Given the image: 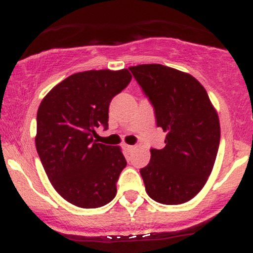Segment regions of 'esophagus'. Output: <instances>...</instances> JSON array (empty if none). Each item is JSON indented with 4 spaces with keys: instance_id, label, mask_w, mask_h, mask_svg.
I'll use <instances>...</instances> for the list:
<instances>
[{
    "instance_id": "34e87169",
    "label": "esophagus",
    "mask_w": 253,
    "mask_h": 253,
    "mask_svg": "<svg viewBox=\"0 0 253 253\" xmlns=\"http://www.w3.org/2000/svg\"><path fill=\"white\" fill-rule=\"evenodd\" d=\"M124 147L126 149L128 152H130V151L134 150V146H132V145H124Z\"/></svg>"
}]
</instances>
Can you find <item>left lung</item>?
<instances>
[{
    "label": "left lung",
    "instance_id": "1",
    "mask_svg": "<svg viewBox=\"0 0 253 253\" xmlns=\"http://www.w3.org/2000/svg\"><path fill=\"white\" fill-rule=\"evenodd\" d=\"M167 133L164 149H151L140 169L147 195L163 205H181L207 182L220 144V123L207 91L191 75L161 64L130 66Z\"/></svg>",
    "mask_w": 253,
    "mask_h": 253
}]
</instances>
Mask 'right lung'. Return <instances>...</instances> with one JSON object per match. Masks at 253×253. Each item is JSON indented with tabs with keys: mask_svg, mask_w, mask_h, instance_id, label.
Wrapping results in <instances>:
<instances>
[{
	"mask_svg": "<svg viewBox=\"0 0 253 253\" xmlns=\"http://www.w3.org/2000/svg\"><path fill=\"white\" fill-rule=\"evenodd\" d=\"M130 80L127 69L78 72L40 103L37 152L57 193L77 207H102L117 195L127 162L120 147L97 143L94 136L98 127L108 129L110 101Z\"/></svg>",
	"mask_w": 253,
	"mask_h": 253,
	"instance_id": "add662e5",
	"label": "right lung"
}]
</instances>
